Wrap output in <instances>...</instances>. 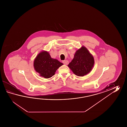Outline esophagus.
<instances>
[{
  "mask_svg": "<svg viewBox=\"0 0 127 127\" xmlns=\"http://www.w3.org/2000/svg\"><path fill=\"white\" fill-rule=\"evenodd\" d=\"M63 63L65 65H67L68 64V61L67 60H64L63 61Z\"/></svg>",
  "mask_w": 127,
  "mask_h": 127,
  "instance_id": "esophagus-1",
  "label": "esophagus"
}]
</instances>
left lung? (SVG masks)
Masks as SVG:
<instances>
[{
  "label": "left lung",
  "instance_id": "8db88e82",
  "mask_svg": "<svg viewBox=\"0 0 127 127\" xmlns=\"http://www.w3.org/2000/svg\"><path fill=\"white\" fill-rule=\"evenodd\" d=\"M94 64L93 56L83 46L76 51L73 59L67 66L76 75L83 77L90 72Z\"/></svg>",
  "mask_w": 127,
  "mask_h": 127
}]
</instances>
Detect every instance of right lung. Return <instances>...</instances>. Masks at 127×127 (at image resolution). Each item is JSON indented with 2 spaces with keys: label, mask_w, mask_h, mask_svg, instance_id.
Instances as JSON below:
<instances>
[{
  "label": "right lung",
  "mask_w": 127,
  "mask_h": 127,
  "mask_svg": "<svg viewBox=\"0 0 127 127\" xmlns=\"http://www.w3.org/2000/svg\"><path fill=\"white\" fill-rule=\"evenodd\" d=\"M63 65L59 60L52 58L48 52L44 50L38 54L33 62L36 72L45 78H50L54 75L56 70Z\"/></svg>",
  "instance_id": "1"
}]
</instances>
